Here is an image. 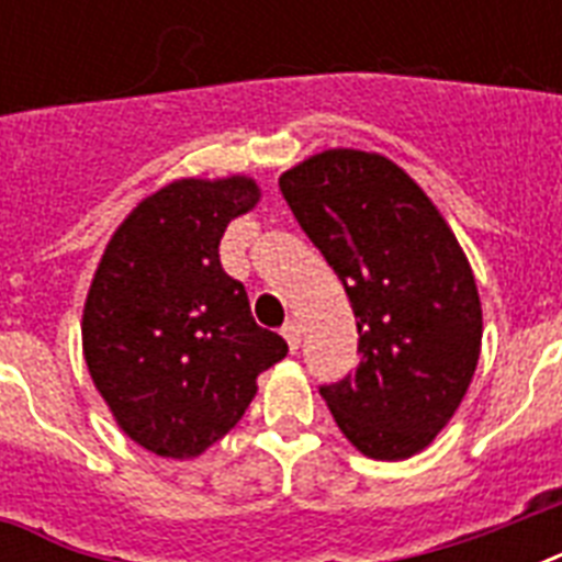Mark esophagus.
<instances>
[{
    "label": "esophagus",
    "instance_id": "esophagus-1",
    "mask_svg": "<svg viewBox=\"0 0 562 562\" xmlns=\"http://www.w3.org/2000/svg\"><path fill=\"white\" fill-rule=\"evenodd\" d=\"M282 338L289 341L291 352H297V347H300V324H297V321H289V324L282 326Z\"/></svg>",
    "mask_w": 562,
    "mask_h": 562
}]
</instances>
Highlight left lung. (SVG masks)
I'll list each match as a JSON object with an SVG mask.
<instances>
[{
    "label": "left lung",
    "mask_w": 562,
    "mask_h": 562,
    "mask_svg": "<svg viewBox=\"0 0 562 562\" xmlns=\"http://www.w3.org/2000/svg\"><path fill=\"white\" fill-rule=\"evenodd\" d=\"M280 189L359 326V368L321 396L361 454L405 461L452 419L479 364L470 262L431 198L382 154H315Z\"/></svg>",
    "instance_id": "obj_1"
}]
</instances>
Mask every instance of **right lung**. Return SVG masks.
Returning <instances> with one entry per match:
<instances>
[{
  "label": "right lung",
  "mask_w": 562,
  "mask_h": 562,
  "mask_svg": "<svg viewBox=\"0 0 562 562\" xmlns=\"http://www.w3.org/2000/svg\"><path fill=\"white\" fill-rule=\"evenodd\" d=\"M259 194L245 175L175 180L104 247L83 303V359L119 428L148 452H206L241 419L256 375L289 352L218 259L227 224Z\"/></svg>",
  "instance_id": "obj_1"
}]
</instances>
